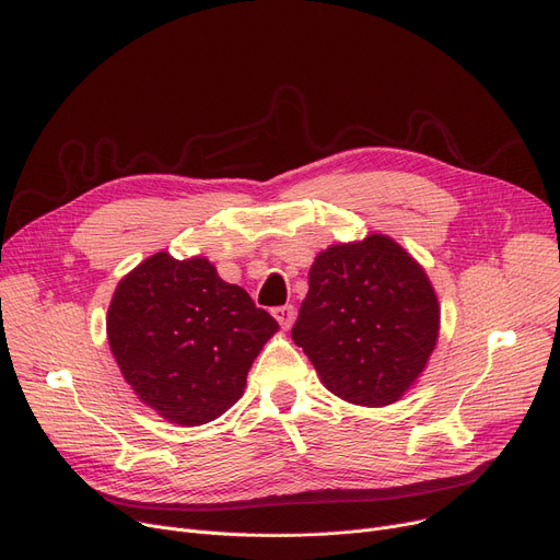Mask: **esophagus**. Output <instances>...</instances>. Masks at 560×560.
I'll use <instances>...</instances> for the list:
<instances>
[{"label":"esophagus","instance_id":"obj_1","mask_svg":"<svg viewBox=\"0 0 560 560\" xmlns=\"http://www.w3.org/2000/svg\"><path fill=\"white\" fill-rule=\"evenodd\" d=\"M272 315L277 317V322H279L283 329H290L292 322H295V306H288V304L285 306H277L272 311Z\"/></svg>","mask_w":560,"mask_h":560}]
</instances>
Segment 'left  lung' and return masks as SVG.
<instances>
[{"label": "left lung", "instance_id": "8db88e82", "mask_svg": "<svg viewBox=\"0 0 560 560\" xmlns=\"http://www.w3.org/2000/svg\"><path fill=\"white\" fill-rule=\"evenodd\" d=\"M440 308L420 262L381 233L331 245L308 270L292 340L345 401L388 406L427 368Z\"/></svg>", "mask_w": 560, "mask_h": 560}]
</instances>
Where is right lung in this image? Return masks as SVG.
Here are the masks:
<instances>
[{"mask_svg":"<svg viewBox=\"0 0 560 560\" xmlns=\"http://www.w3.org/2000/svg\"><path fill=\"white\" fill-rule=\"evenodd\" d=\"M279 329L241 285L195 256L159 252L117 283L106 334L142 404L174 424H206L241 399L247 372Z\"/></svg>","mask_w":560,"mask_h":560,"instance_id":"1","label":"right lung"}]
</instances>
